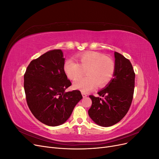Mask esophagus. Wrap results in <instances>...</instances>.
I'll return each instance as SVG.
<instances>
[{
  "instance_id": "1",
  "label": "esophagus",
  "mask_w": 159,
  "mask_h": 159,
  "mask_svg": "<svg viewBox=\"0 0 159 159\" xmlns=\"http://www.w3.org/2000/svg\"><path fill=\"white\" fill-rule=\"evenodd\" d=\"M81 94H82V96H83V98H86V97H87V96H88V95L87 94H86V93H81Z\"/></svg>"
}]
</instances>
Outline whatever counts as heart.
I'll use <instances>...</instances> for the list:
<instances>
[{
    "mask_svg": "<svg viewBox=\"0 0 159 159\" xmlns=\"http://www.w3.org/2000/svg\"><path fill=\"white\" fill-rule=\"evenodd\" d=\"M78 63L72 60H66L64 70L70 80H75L83 75L86 71L87 76L76 80L74 82L75 89L86 93L98 87L107 85L112 79L115 66L110 57L98 52H87L78 57Z\"/></svg>",
    "mask_w": 159,
    "mask_h": 159,
    "instance_id": "b5f03b06",
    "label": "heart"
}]
</instances>
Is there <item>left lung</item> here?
<instances>
[{"mask_svg": "<svg viewBox=\"0 0 159 159\" xmlns=\"http://www.w3.org/2000/svg\"><path fill=\"white\" fill-rule=\"evenodd\" d=\"M114 78L98 93L89 95L92 105L88 111L90 118L102 127H110L125 116L131 106L134 88V74L128 59L115 52Z\"/></svg>", "mask_w": 159, "mask_h": 159, "instance_id": "1", "label": "left lung"}]
</instances>
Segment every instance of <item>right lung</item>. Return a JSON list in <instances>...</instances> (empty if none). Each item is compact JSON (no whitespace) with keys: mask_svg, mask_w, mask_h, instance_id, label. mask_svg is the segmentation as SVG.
I'll return each mask as SVG.
<instances>
[{"mask_svg":"<svg viewBox=\"0 0 159 159\" xmlns=\"http://www.w3.org/2000/svg\"><path fill=\"white\" fill-rule=\"evenodd\" d=\"M64 61L61 50L48 51L32 60L24 75L28 106L38 121L48 126L64 123L82 99L79 90L65 92L71 83Z\"/></svg>","mask_w":159,"mask_h":159,"instance_id":"right-lung-1","label":"right lung"}]
</instances>
